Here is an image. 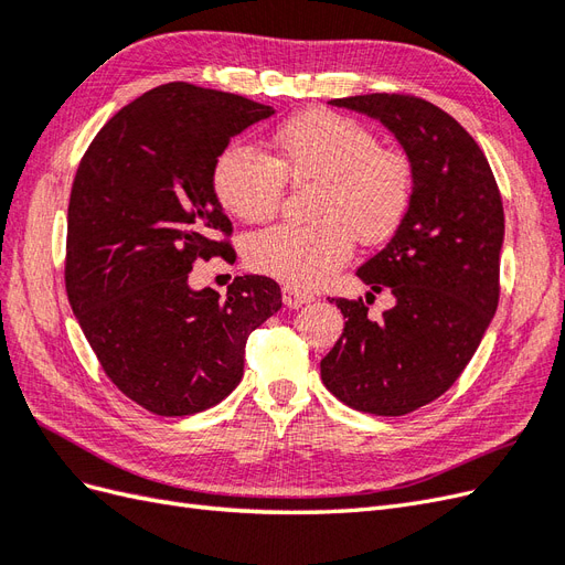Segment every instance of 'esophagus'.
<instances>
[{
  "label": "esophagus",
  "instance_id": "34e87169",
  "mask_svg": "<svg viewBox=\"0 0 565 565\" xmlns=\"http://www.w3.org/2000/svg\"><path fill=\"white\" fill-rule=\"evenodd\" d=\"M311 301H313L311 295H303V292H299V289L282 287V303L289 306V309H299V306L311 303Z\"/></svg>",
  "mask_w": 565,
  "mask_h": 565
}]
</instances>
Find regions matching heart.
<instances>
[{
	"instance_id": "1",
	"label": "heart",
	"mask_w": 565,
	"mask_h": 565,
	"mask_svg": "<svg viewBox=\"0 0 565 565\" xmlns=\"http://www.w3.org/2000/svg\"><path fill=\"white\" fill-rule=\"evenodd\" d=\"M276 156L226 146L212 167V188L228 214L266 221L282 198V179L318 183L313 226H276L247 241V264L289 289L328 282L353 254V237L382 245L405 221L415 193L413 162L351 117L301 113L273 136Z\"/></svg>"
}]
</instances>
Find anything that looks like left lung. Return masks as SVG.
Segmentation results:
<instances>
[{
    "label": "left lung",
    "mask_w": 565,
    "mask_h": 565,
    "mask_svg": "<svg viewBox=\"0 0 565 565\" xmlns=\"http://www.w3.org/2000/svg\"><path fill=\"white\" fill-rule=\"evenodd\" d=\"M330 104L377 119L413 162L405 221L358 268L372 292L388 287L396 303L370 320L363 299H332L347 322L320 361L322 384L341 403L398 417L457 382L498 311L502 198L483 150L429 100L367 94Z\"/></svg>",
    "instance_id": "8db88e82"
}]
</instances>
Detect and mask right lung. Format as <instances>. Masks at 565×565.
Returning <instances> with one entry per match:
<instances>
[{
    "instance_id": "obj_1",
    "label": "right lung",
    "mask_w": 565,
    "mask_h": 565,
    "mask_svg": "<svg viewBox=\"0 0 565 565\" xmlns=\"http://www.w3.org/2000/svg\"><path fill=\"white\" fill-rule=\"evenodd\" d=\"M270 106L169 82L131 100L84 152L67 204L65 289L100 367L127 398L185 417L241 384L249 332L280 311L276 280L193 289L198 259L226 256L231 221L212 167Z\"/></svg>"
}]
</instances>
